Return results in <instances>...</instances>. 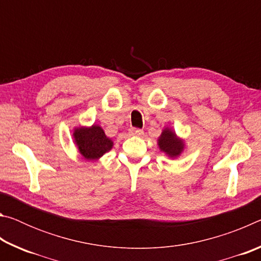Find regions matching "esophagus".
I'll return each mask as SVG.
<instances>
[{"mask_svg":"<svg viewBox=\"0 0 261 261\" xmlns=\"http://www.w3.org/2000/svg\"><path fill=\"white\" fill-rule=\"evenodd\" d=\"M129 132H130L131 136H141V135H144V131L141 130V129H137V127H131Z\"/></svg>","mask_w":261,"mask_h":261,"instance_id":"esophagus-1","label":"esophagus"}]
</instances>
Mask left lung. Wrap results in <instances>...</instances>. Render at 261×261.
Here are the masks:
<instances>
[{"mask_svg":"<svg viewBox=\"0 0 261 261\" xmlns=\"http://www.w3.org/2000/svg\"><path fill=\"white\" fill-rule=\"evenodd\" d=\"M158 145L162 152L168 154L170 158H176L182 153L184 148L183 140L176 137L175 132L170 129H165L159 137Z\"/></svg>","mask_w":261,"mask_h":261,"instance_id":"8db88e82","label":"left lung"}]
</instances>
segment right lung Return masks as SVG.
<instances>
[{"instance_id": "right-lung-1", "label": "right lung", "mask_w": 261, "mask_h": 261, "mask_svg": "<svg viewBox=\"0 0 261 261\" xmlns=\"http://www.w3.org/2000/svg\"><path fill=\"white\" fill-rule=\"evenodd\" d=\"M73 137L79 153L86 160H98L113 147L112 139L105 135L102 127L99 125L74 129Z\"/></svg>"}]
</instances>
